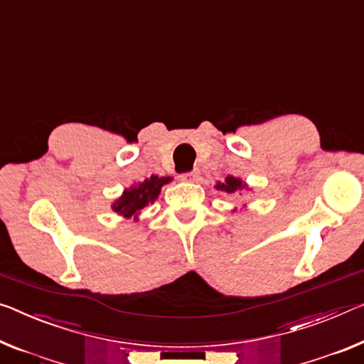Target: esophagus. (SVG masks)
<instances>
[{"mask_svg":"<svg viewBox=\"0 0 364 364\" xmlns=\"http://www.w3.org/2000/svg\"><path fill=\"white\" fill-rule=\"evenodd\" d=\"M182 178V181H187V182H192V181H195V178H197V171H188V172H183V174H181L178 176Z\"/></svg>","mask_w":364,"mask_h":364,"instance_id":"esophagus-1","label":"esophagus"}]
</instances>
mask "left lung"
<instances>
[{
    "label": "left lung",
    "mask_w": 364,
    "mask_h": 364,
    "mask_svg": "<svg viewBox=\"0 0 364 364\" xmlns=\"http://www.w3.org/2000/svg\"><path fill=\"white\" fill-rule=\"evenodd\" d=\"M245 186H242V182L239 181V178H234V177H226L225 182H218L216 183V188L221 190V192H226V193H234L237 192V190L244 188Z\"/></svg>",
    "instance_id": "8db88e82"
}]
</instances>
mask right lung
<instances>
[{"mask_svg":"<svg viewBox=\"0 0 364 364\" xmlns=\"http://www.w3.org/2000/svg\"><path fill=\"white\" fill-rule=\"evenodd\" d=\"M167 182H171V177L151 176L149 178H144L138 186L132 187L130 190H125L124 195L115 201L112 208L125 218L136 216L139 211L146 208L149 203H153L158 198L161 187Z\"/></svg>","mask_w":364,"mask_h":364,"instance_id":"add662e5","label":"right lung"}]
</instances>
